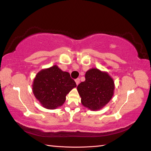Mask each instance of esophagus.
<instances>
[{"label": "esophagus", "mask_w": 151, "mask_h": 151, "mask_svg": "<svg viewBox=\"0 0 151 151\" xmlns=\"http://www.w3.org/2000/svg\"><path fill=\"white\" fill-rule=\"evenodd\" d=\"M75 82H76V85H78L79 83H80V78H76L75 80Z\"/></svg>", "instance_id": "obj_1"}]
</instances>
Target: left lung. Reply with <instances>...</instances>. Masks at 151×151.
<instances>
[{
  "label": "left lung",
  "instance_id": "obj_1",
  "mask_svg": "<svg viewBox=\"0 0 151 151\" xmlns=\"http://www.w3.org/2000/svg\"><path fill=\"white\" fill-rule=\"evenodd\" d=\"M114 80L108 73L91 68L85 74V81L78 85L77 90L83 105L91 110L102 109L114 95Z\"/></svg>",
  "mask_w": 151,
  "mask_h": 151
}]
</instances>
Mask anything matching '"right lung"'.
Returning <instances> with one entry per match:
<instances>
[{"label": "right lung", "mask_w": 151, "mask_h": 151, "mask_svg": "<svg viewBox=\"0 0 151 151\" xmlns=\"http://www.w3.org/2000/svg\"><path fill=\"white\" fill-rule=\"evenodd\" d=\"M76 86L70 74L57 65L40 70L34 78L32 90L43 107L50 109L61 106L66 96Z\"/></svg>", "instance_id": "add662e5"}]
</instances>
